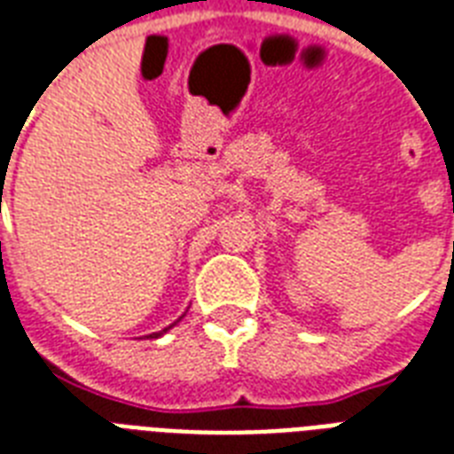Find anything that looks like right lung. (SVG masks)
Returning <instances> with one entry per match:
<instances>
[{"mask_svg": "<svg viewBox=\"0 0 454 454\" xmlns=\"http://www.w3.org/2000/svg\"><path fill=\"white\" fill-rule=\"evenodd\" d=\"M181 319H183V317H181ZM181 319H178V321H181ZM178 321H176V324H178ZM176 324H171V326H168V328H173V326H176ZM168 328H164V331H159V333H152L150 338H159V335H164L166 331H168Z\"/></svg>", "mask_w": 454, "mask_h": 454, "instance_id": "obj_1", "label": "right lung"}]
</instances>
